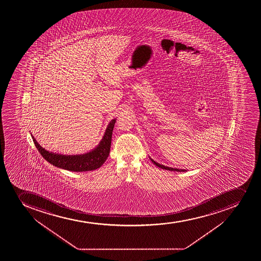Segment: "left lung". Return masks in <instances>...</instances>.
<instances>
[{
  "mask_svg": "<svg viewBox=\"0 0 261 261\" xmlns=\"http://www.w3.org/2000/svg\"><path fill=\"white\" fill-rule=\"evenodd\" d=\"M150 161L152 162L155 166H158L160 168H163V169H166V170L169 171H174V172H186V169H179V168H170V167H167V166L163 165V164H160V163H156L155 161L153 160L152 158H150Z\"/></svg>",
  "mask_w": 261,
  "mask_h": 261,
  "instance_id": "obj_1",
  "label": "left lung"
}]
</instances>
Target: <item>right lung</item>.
Segmentation results:
<instances>
[{
  "instance_id": "obj_1",
  "label": "right lung",
  "mask_w": 261,
  "mask_h": 261,
  "mask_svg": "<svg viewBox=\"0 0 261 261\" xmlns=\"http://www.w3.org/2000/svg\"><path fill=\"white\" fill-rule=\"evenodd\" d=\"M116 119H113L110 121L102 140L95 148H93V150L88 152L80 155H61L48 151L45 148L41 147V145H39L33 135H31L39 152L41 153L45 160L47 161L52 165L72 172L95 170L103 165L110 154L112 131L116 123Z\"/></svg>"
}]
</instances>
